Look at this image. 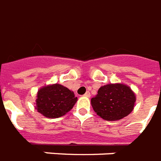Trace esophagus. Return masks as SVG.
<instances>
[{"label": "esophagus", "mask_w": 161, "mask_h": 161, "mask_svg": "<svg viewBox=\"0 0 161 161\" xmlns=\"http://www.w3.org/2000/svg\"><path fill=\"white\" fill-rule=\"evenodd\" d=\"M84 96H86V97L89 98V97H90V93H89V92H86L85 94H84Z\"/></svg>", "instance_id": "esophagus-1"}]
</instances>
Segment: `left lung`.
<instances>
[{
  "label": "left lung",
  "mask_w": 161,
  "mask_h": 161,
  "mask_svg": "<svg viewBox=\"0 0 161 161\" xmlns=\"http://www.w3.org/2000/svg\"><path fill=\"white\" fill-rule=\"evenodd\" d=\"M135 100V93L129 86L110 83L98 89V94L91 99V104L102 119L114 121L130 114L134 109Z\"/></svg>",
  "instance_id": "obj_1"
}]
</instances>
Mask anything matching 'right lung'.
<instances>
[{
  "instance_id": "right-lung-1",
  "label": "right lung",
  "mask_w": 161,
  "mask_h": 161,
  "mask_svg": "<svg viewBox=\"0 0 161 161\" xmlns=\"http://www.w3.org/2000/svg\"><path fill=\"white\" fill-rule=\"evenodd\" d=\"M77 99L73 91L55 83L39 89L36 95V109L49 119L59 118L73 108Z\"/></svg>"
}]
</instances>
